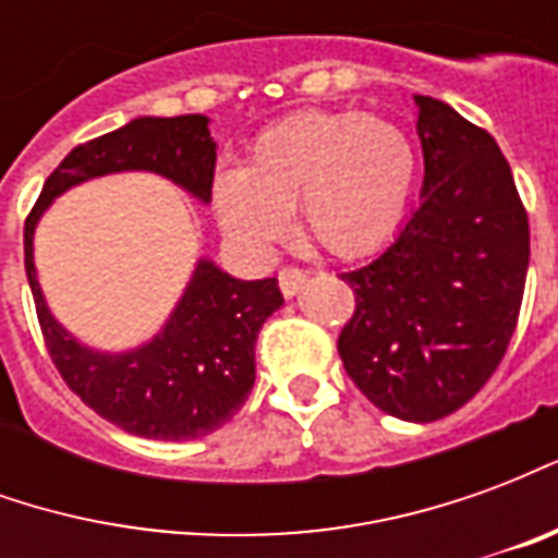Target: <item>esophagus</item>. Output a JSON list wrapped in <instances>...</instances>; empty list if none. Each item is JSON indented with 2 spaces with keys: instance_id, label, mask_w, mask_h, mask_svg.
<instances>
[{
  "instance_id": "obj_1",
  "label": "esophagus",
  "mask_w": 558,
  "mask_h": 558,
  "mask_svg": "<svg viewBox=\"0 0 558 558\" xmlns=\"http://www.w3.org/2000/svg\"><path fill=\"white\" fill-rule=\"evenodd\" d=\"M304 280H307V271H304V268H299V266H283L278 271V287H280V292L287 295V299L302 290Z\"/></svg>"
}]
</instances>
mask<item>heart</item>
<instances>
[{
    "label": "heart",
    "mask_w": 558,
    "mask_h": 558,
    "mask_svg": "<svg viewBox=\"0 0 558 558\" xmlns=\"http://www.w3.org/2000/svg\"><path fill=\"white\" fill-rule=\"evenodd\" d=\"M415 187V148L391 122L316 110L259 134L244 170L211 182V208L235 242L266 251L299 206L304 232L335 256L371 254L400 230Z\"/></svg>",
    "instance_id": "heart-1"
}]
</instances>
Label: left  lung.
<instances>
[{
  "label": "left lung",
  "instance_id": "1",
  "mask_svg": "<svg viewBox=\"0 0 558 558\" xmlns=\"http://www.w3.org/2000/svg\"><path fill=\"white\" fill-rule=\"evenodd\" d=\"M421 206L386 251L343 271L355 311L338 338L374 407L439 421L478 395L514 335L529 218L496 140L448 104L415 95Z\"/></svg>",
  "mask_w": 558,
  "mask_h": 558
}]
</instances>
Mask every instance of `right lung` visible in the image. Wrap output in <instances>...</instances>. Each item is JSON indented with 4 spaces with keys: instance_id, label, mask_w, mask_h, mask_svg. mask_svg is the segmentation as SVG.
<instances>
[{
    "instance_id": "1",
    "label": "right lung",
    "mask_w": 558,
    "mask_h": 558,
    "mask_svg": "<svg viewBox=\"0 0 558 558\" xmlns=\"http://www.w3.org/2000/svg\"><path fill=\"white\" fill-rule=\"evenodd\" d=\"M119 170H151L184 191L211 199L215 143L206 116L134 119L131 125L71 148L44 182L23 227L26 278L44 343L68 388L101 418L146 439H199L242 410L254 386L256 335L283 304L278 280H235L199 259L182 302L158 338L125 355L80 347L56 323L32 263V235L41 211L68 187Z\"/></svg>"
}]
</instances>
